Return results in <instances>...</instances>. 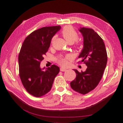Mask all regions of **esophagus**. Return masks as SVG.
Masks as SVG:
<instances>
[{"label":"esophagus","mask_w":123,"mask_h":123,"mask_svg":"<svg viewBox=\"0 0 123 123\" xmlns=\"http://www.w3.org/2000/svg\"><path fill=\"white\" fill-rule=\"evenodd\" d=\"M66 70H67L66 68H60V71H61V72H66Z\"/></svg>","instance_id":"esophagus-1"}]
</instances>
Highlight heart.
Segmentation results:
<instances>
[{
	"instance_id": "b5f03b06",
	"label": "heart",
	"mask_w": 123,
	"mask_h": 123,
	"mask_svg": "<svg viewBox=\"0 0 123 123\" xmlns=\"http://www.w3.org/2000/svg\"><path fill=\"white\" fill-rule=\"evenodd\" d=\"M62 35L68 43H73L79 38L78 33L72 26H70L64 27L62 31ZM53 39L54 38H53ZM69 59V57L67 56L65 58L60 59L59 61V62L62 66H66L67 65Z\"/></svg>"
}]
</instances>
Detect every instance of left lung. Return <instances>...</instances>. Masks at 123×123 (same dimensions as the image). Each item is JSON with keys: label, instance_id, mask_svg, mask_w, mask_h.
<instances>
[{"label": "left lung", "instance_id": "8db88e82", "mask_svg": "<svg viewBox=\"0 0 123 123\" xmlns=\"http://www.w3.org/2000/svg\"><path fill=\"white\" fill-rule=\"evenodd\" d=\"M79 31L84 38V47L79 55L87 66L86 71L76 73V78L70 82L73 90L85 94L94 89L100 81L106 66L107 52L104 42L93 29L80 28Z\"/></svg>", "mask_w": 123, "mask_h": 123}]
</instances>
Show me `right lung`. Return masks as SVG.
I'll list each match as a JSON object with an SVG mask.
<instances>
[{
    "label": "right lung",
    "mask_w": 123,
    "mask_h": 123,
    "mask_svg": "<svg viewBox=\"0 0 123 123\" xmlns=\"http://www.w3.org/2000/svg\"><path fill=\"white\" fill-rule=\"evenodd\" d=\"M61 26L43 27L30 34L25 39L18 56L20 80L24 88L36 97L45 95L50 91L54 79L60 68L52 65L44 69L41 61L50 45L51 39Z\"/></svg>",
    "instance_id": "1"
}]
</instances>
